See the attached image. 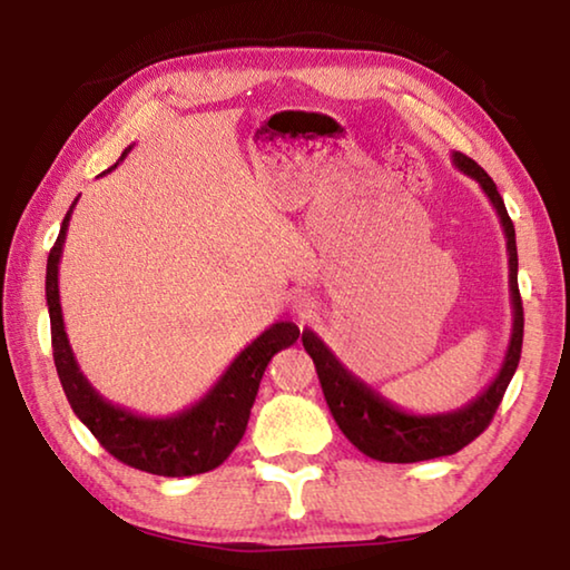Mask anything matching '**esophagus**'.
Wrapping results in <instances>:
<instances>
[{"label":"esophagus","instance_id":"34e87169","mask_svg":"<svg viewBox=\"0 0 570 570\" xmlns=\"http://www.w3.org/2000/svg\"><path fill=\"white\" fill-rule=\"evenodd\" d=\"M292 312H294V316L298 322H308L312 320V314H314V304H312V298H306L304 294H296L294 298H292Z\"/></svg>","mask_w":570,"mask_h":570}]
</instances>
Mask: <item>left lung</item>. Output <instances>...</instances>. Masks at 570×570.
I'll return each mask as SVG.
<instances>
[{"label":"left lung","instance_id":"1","mask_svg":"<svg viewBox=\"0 0 570 570\" xmlns=\"http://www.w3.org/2000/svg\"><path fill=\"white\" fill-rule=\"evenodd\" d=\"M452 166L460 173H465V176H470L482 188L490 204H493L505 234L513 330H510L503 364H500L493 382L475 400L468 402L465 407L435 414H414L392 404L377 390L356 377L354 372L346 370L330 346L322 342V336H316L312 330L302 334L304 350L314 360L332 417L356 450L380 462L432 460L442 455H455L458 450L470 445L488 428L490 420H493L498 404L503 400L520 362V346H523V302H520L518 292V248L513 220L508 216L493 178L475 160L462 156V153H452Z\"/></svg>","mask_w":570,"mask_h":570}]
</instances>
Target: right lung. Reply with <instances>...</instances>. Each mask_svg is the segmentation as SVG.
Returning <instances> with one entry per match:
<instances>
[{
    "label": "right lung",
    "mask_w": 570,
    "mask_h": 570,
    "mask_svg": "<svg viewBox=\"0 0 570 570\" xmlns=\"http://www.w3.org/2000/svg\"><path fill=\"white\" fill-rule=\"evenodd\" d=\"M130 148H125L120 160H125ZM118 163L105 173L118 168ZM75 204L62 220L60 236L47 258L45 276L47 308H50L52 324V356L67 402L85 428L98 438L100 445L135 470L163 478H188L218 468L244 438L248 414L268 362L276 352L298 340V326L294 322H276L268 326L246 350H240L204 397L170 417H146V414L108 402L77 364L62 320L60 278L57 276H60L62 246Z\"/></svg>",
    "instance_id": "1"
}]
</instances>
